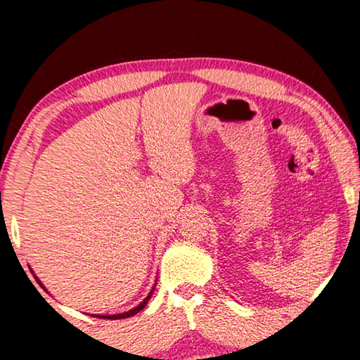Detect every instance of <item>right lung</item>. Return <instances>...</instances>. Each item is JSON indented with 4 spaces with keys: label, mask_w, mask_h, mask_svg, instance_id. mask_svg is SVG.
Wrapping results in <instances>:
<instances>
[{
    "label": "right lung",
    "mask_w": 360,
    "mask_h": 360,
    "mask_svg": "<svg viewBox=\"0 0 360 360\" xmlns=\"http://www.w3.org/2000/svg\"><path fill=\"white\" fill-rule=\"evenodd\" d=\"M32 273H33V276H34V279H36V281H38V284L41 285V288H42V289H44V290H47V289L44 288V285H42V283L39 281V278L34 275V271H33V270H32ZM154 289H155V284H154V288H152V289H150V292H149V294H148V297H146V298H144V300H143L141 303H139V304H136V307H135V308H131V309H129V311H125V313H117V314H92V316H95V318H101V319H125V318H131V316H135L136 313H139V311H141V309H143V308L146 307V304H148V302H149V298L152 297V294H154Z\"/></svg>",
    "instance_id": "obj_1"
}]
</instances>
